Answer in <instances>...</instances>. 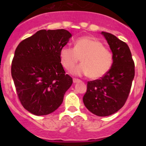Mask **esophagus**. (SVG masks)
Wrapping results in <instances>:
<instances>
[{"label":"esophagus","mask_w":146,"mask_h":146,"mask_svg":"<svg viewBox=\"0 0 146 146\" xmlns=\"http://www.w3.org/2000/svg\"><path fill=\"white\" fill-rule=\"evenodd\" d=\"M80 82V80L76 79V78H74V79H73V82H74V83H77V82Z\"/></svg>","instance_id":"1"}]
</instances>
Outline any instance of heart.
<instances>
[{
	"mask_svg": "<svg viewBox=\"0 0 146 146\" xmlns=\"http://www.w3.org/2000/svg\"><path fill=\"white\" fill-rule=\"evenodd\" d=\"M62 65L72 70L80 61L82 64L73 70L77 75H89L92 79L101 78L110 70L113 63V52L102 42L90 36L77 38L74 47L65 46L60 50Z\"/></svg>",
	"mask_w": 146,
	"mask_h": 146,
	"instance_id": "1",
	"label": "heart"
}]
</instances>
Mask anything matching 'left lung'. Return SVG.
Instances as JSON below:
<instances>
[{
  "mask_svg": "<svg viewBox=\"0 0 146 146\" xmlns=\"http://www.w3.org/2000/svg\"><path fill=\"white\" fill-rule=\"evenodd\" d=\"M113 55L111 69L100 79L89 81L83 103L98 116H108L126 103L135 77V63L126 43L115 36L102 32Z\"/></svg>",
  "mask_w": 146,
  "mask_h": 146,
  "instance_id": "1",
  "label": "left lung"
}]
</instances>
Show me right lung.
<instances>
[{
  "mask_svg": "<svg viewBox=\"0 0 146 146\" xmlns=\"http://www.w3.org/2000/svg\"><path fill=\"white\" fill-rule=\"evenodd\" d=\"M72 34L64 29L40 30L15 50L11 76L23 108L36 115L52 113L63 102L72 78L66 74L60 50Z\"/></svg>",
  "mask_w": 146,
  "mask_h": 146,
  "instance_id": "obj_1",
  "label": "right lung"
}]
</instances>
